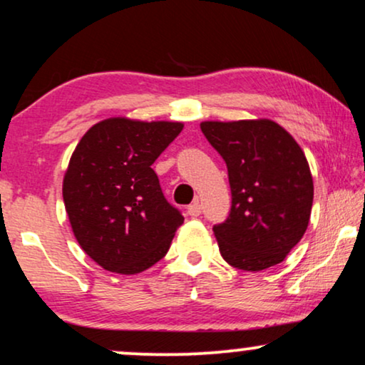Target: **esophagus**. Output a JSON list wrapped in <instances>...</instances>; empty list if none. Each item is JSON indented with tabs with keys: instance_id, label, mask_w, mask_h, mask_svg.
Segmentation results:
<instances>
[{
	"instance_id": "esophagus-1",
	"label": "esophagus",
	"mask_w": 365,
	"mask_h": 365,
	"mask_svg": "<svg viewBox=\"0 0 365 365\" xmlns=\"http://www.w3.org/2000/svg\"><path fill=\"white\" fill-rule=\"evenodd\" d=\"M187 215L192 216V217L200 216V215H201V202H200V201L191 202V205L187 206Z\"/></svg>"
}]
</instances>
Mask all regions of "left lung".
<instances>
[{"label":"left lung","mask_w":365,"mask_h":365,"mask_svg":"<svg viewBox=\"0 0 365 365\" xmlns=\"http://www.w3.org/2000/svg\"><path fill=\"white\" fill-rule=\"evenodd\" d=\"M201 130L228 168L231 211L212 231L226 263L246 272L282 263L307 231L314 179L297 140L269 119L206 120Z\"/></svg>","instance_id":"left-lung-1"}]
</instances>
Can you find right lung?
Here are the masks:
<instances>
[{
    "label": "right lung",
    "mask_w": 365,
    "mask_h": 365,
    "mask_svg": "<svg viewBox=\"0 0 365 365\" xmlns=\"http://www.w3.org/2000/svg\"><path fill=\"white\" fill-rule=\"evenodd\" d=\"M182 122L110 117L85 132L63 176V202L82 250L103 269L135 275L165 257L184 217L150 165Z\"/></svg>",
    "instance_id": "obj_1"
}]
</instances>
